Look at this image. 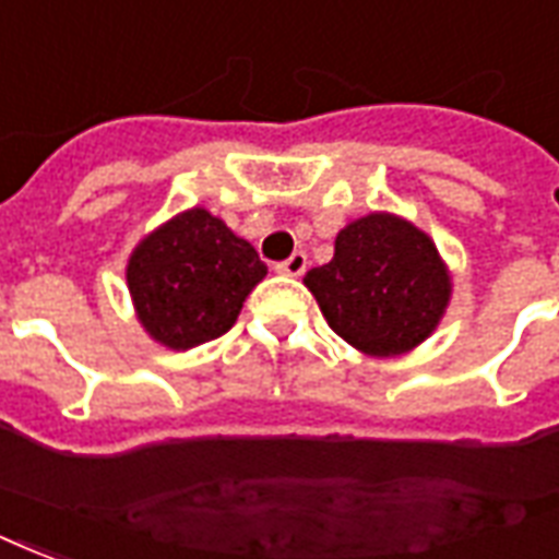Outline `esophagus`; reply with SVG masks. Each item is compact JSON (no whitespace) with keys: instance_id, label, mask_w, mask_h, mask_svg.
Listing matches in <instances>:
<instances>
[{"instance_id":"obj_1","label":"esophagus","mask_w":559,"mask_h":559,"mask_svg":"<svg viewBox=\"0 0 559 559\" xmlns=\"http://www.w3.org/2000/svg\"><path fill=\"white\" fill-rule=\"evenodd\" d=\"M306 264H309V255H306L304 250H295V253L288 255L285 262L276 264V271H280V274H288V276H304Z\"/></svg>"}]
</instances>
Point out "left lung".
<instances>
[{
  "mask_svg": "<svg viewBox=\"0 0 559 559\" xmlns=\"http://www.w3.org/2000/svg\"><path fill=\"white\" fill-rule=\"evenodd\" d=\"M304 283L333 333L371 356L413 350L433 333L451 297L433 241L394 215L344 226L333 259Z\"/></svg>",
  "mask_w": 559,
  "mask_h": 559,
  "instance_id": "obj_1",
  "label": "left lung"
}]
</instances>
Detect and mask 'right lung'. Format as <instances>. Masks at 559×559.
Returning <instances> with one entry per match:
<instances>
[{
    "label": "right lung",
    "mask_w": 559,
    "mask_h": 559,
    "mask_svg": "<svg viewBox=\"0 0 559 559\" xmlns=\"http://www.w3.org/2000/svg\"><path fill=\"white\" fill-rule=\"evenodd\" d=\"M264 274L253 245L205 209L146 235L126 267L141 324L174 350L224 335Z\"/></svg>",
    "instance_id": "obj_1"
}]
</instances>
